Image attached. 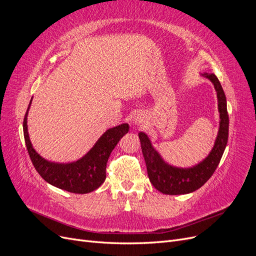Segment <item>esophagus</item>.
<instances>
[{"label":"esophagus","instance_id":"34e87169","mask_svg":"<svg viewBox=\"0 0 256 256\" xmlns=\"http://www.w3.org/2000/svg\"><path fill=\"white\" fill-rule=\"evenodd\" d=\"M134 122L138 126H143L144 125V118L142 114H136L134 118Z\"/></svg>","mask_w":256,"mask_h":256}]
</instances>
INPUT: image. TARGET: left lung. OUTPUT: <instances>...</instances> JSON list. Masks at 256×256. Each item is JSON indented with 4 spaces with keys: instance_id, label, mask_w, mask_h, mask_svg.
Listing matches in <instances>:
<instances>
[{
    "instance_id": "8db88e82",
    "label": "left lung",
    "mask_w": 256,
    "mask_h": 256,
    "mask_svg": "<svg viewBox=\"0 0 256 256\" xmlns=\"http://www.w3.org/2000/svg\"><path fill=\"white\" fill-rule=\"evenodd\" d=\"M203 76L212 82L216 92L220 127L210 154L202 162L188 168L170 166L166 164L158 152L154 148L148 136L144 132L138 134L150 180L154 188L164 194H187L202 187L216 171L228 144V114L226 94L218 78L214 74H204Z\"/></svg>"
}]
</instances>
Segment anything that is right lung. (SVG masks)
<instances>
[{"label": "right lung", "instance_id": "obj_1", "mask_svg": "<svg viewBox=\"0 0 256 256\" xmlns=\"http://www.w3.org/2000/svg\"><path fill=\"white\" fill-rule=\"evenodd\" d=\"M23 120V134L26 150L36 171L44 180L54 187L72 193L84 194L96 190L106 180L108 159L120 138L129 131L128 124H122L106 130L94 147L84 157L72 164H56L44 159L33 148L28 132V112Z\"/></svg>", "mask_w": 256, "mask_h": 256}]
</instances>
